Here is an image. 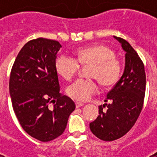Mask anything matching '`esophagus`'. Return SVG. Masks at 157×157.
Masks as SVG:
<instances>
[{
  "instance_id": "obj_1",
  "label": "esophagus",
  "mask_w": 157,
  "mask_h": 157,
  "mask_svg": "<svg viewBox=\"0 0 157 157\" xmlns=\"http://www.w3.org/2000/svg\"><path fill=\"white\" fill-rule=\"evenodd\" d=\"M84 106L83 103H81V102H76V107H81Z\"/></svg>"
}]
</instances>
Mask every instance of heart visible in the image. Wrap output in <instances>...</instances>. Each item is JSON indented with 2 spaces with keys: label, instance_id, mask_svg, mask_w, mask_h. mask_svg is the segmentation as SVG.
<instances>
[{
  "label": "heart",
  "instance_id": "heart-1",
  "mask_svg": "<svg viewBox=\"0 0 157 157\" xmlns=\"http://www.w3.org/2000/svg\"><path fill=\"white\" fill-rule=\"evenodd\" d=\"M80 64L89 66V76L97 79L105 87L113 86L120 77L121 66L114 51L103 45L82 48L76 51V58L62 54L55 60L57 72L66 81H71L80 69ZM94 79H78L67 89V93L77 101H87L98 91Z\"/></svg>",
  "mask_w": 157,
  "mask_h": 157
}]
</instances>
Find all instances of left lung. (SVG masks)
Segmentation results:
<instances>
[{
    "instance_id": "obj_1",
    "label": "left lung",
    "mask_w": 157,
    "mask_h": 157,
    "mask_svg": "<svg viewBox=\"0 0 157 157\" xmlns=\"http://www.w3.org/2000/svg\"><path fill=\"white\" fill-rule=\"evenodd\" d=\"M114 38L125 51L124 73L107 94L105 102L111 103L99 106V116L90 124L91 132L107 142L121 138L134 126L143 108L146 90V74L139 54L123 38ZM104 107L107 109L103 110Z\"/></svg>"
}]
</instances>
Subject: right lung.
Segmentation results:
<instances>
[{
    "instance_id": "1",
    "label": "right lung",
    "mask_w": 157,
    "mask_h": 157,
    "mask_svg": "<svg viewBox=\"0 0 157 157\" xmlns=\"http://www.w3.org/2000/svg\"><path fill=\"white\" fill-rule=\"evenodd\" d=\"M57 40L37 38L18 53L10 76V94L21 126L30 136L49 142L60 136L76 108L71 98L60 93L55 68Z\"/></svg>"
}]
</instances>
